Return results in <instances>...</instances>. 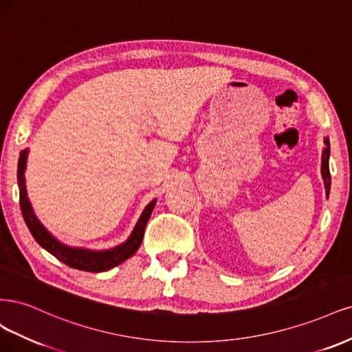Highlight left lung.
Masks as SVG:
<instances>
[{"mask_svg":"<svg viewBox=\"0 0 352 352\" xmlns=\"http://www.w3.org/2000/svg\"><path fill=\"white\" fill-rule=\"evenodd\" d=\"M326 147L323 149V157H322V175L324 179L326 187V196L331 192V171H329V153H331V146H329V139L324 140Z\"/></svg>","mask_w":352,"mask_h":352,"instance_id":"obj_1","label":"left lung"}]
</instances>
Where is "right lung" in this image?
Returning a JSON list of instances; mask_svg holds the SVG:
<instances>
[{"instance_id":"right-lung-1","label":"right lung","mask_w":352,"mask_h":352,"mask_svg":"<svg viewBox=\"0 0 352 352\" xmlns=\"http://www.w3.org/2000/svg\"><path fill=\"white\" fill-rule=\"evenodd\" d=\"M26 160H28V149L20 153L19 166H17V178H19V187H20V209L30 234L38 241V244L45 248V250L50 252L58 260H61V262L65 263L67 266L78 269V270L94 272V274L95 272H104V270L112 269L138 252V248L140 247L143 240L146 223L151 218L156 200L151 201L149 205L146 206L138 225L134 226L130 238L121 245H117L114 248H111V250H104V252H94V250H86V248L67 247L43 228V225L36 219L35 213L32 210V206L28 199V192H26V184H25Z\"/></svg>"}]
</instances>
